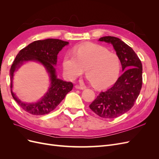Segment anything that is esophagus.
<instances>
[{
	"label": "esophagus",
	"instance_id": "esophagus-1",
	"mask_svg": "<svg viewBox=\"0 0 159 159\" xmlns=\"http://www.w3.org/2000/svg\"><path fill=\"white\" fill-rule=\"evenodd\" d=\"M75 88L76 89H84L85 88L84 87V86H81V85H75Z\"/></svg>",
	"mask_w": 159,
	"mask_h": 159
}]
</instances>
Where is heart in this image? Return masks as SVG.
<instances>
[{
    "label": "heart",
    "instance_id": "heart-1",
    "mask_svg": "<svg viewBox=\"0 0 159 159\" xmlns=\"http://www.w3.org/2000/svg\"><path fill=\"white\" fill-rule=\"evenodd\" d=\"M64 70L67 77L74 80L85 69V75L95 88H105L116 80L121 69L119 56L102 46L81 45L64 57Z\"/></svg>",
    "mask_w": 159,
    "mask_h": 159
}]
</instances>
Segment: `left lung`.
<instances>
[{"instance_id":"8db88e82","label":"left lung","mask_w":159,"mask_h":159,"mask_svg":"<svg viewBox=\"0 0 159 159\" xmlns=\"http://www.w3.org/2000/svg\"><path fill=\"white\" fill-rule=\"evenodd\" d=\"M99 40L113 45L123 73L113 86L98 95L89 108L101 117L116 118L133 107L140 93L143 84L142 64L131 48L119 38L104 36Z\"/></svg>"}]
</instances>
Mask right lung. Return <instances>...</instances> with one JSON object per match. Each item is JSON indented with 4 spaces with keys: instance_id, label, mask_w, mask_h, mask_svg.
<instances>
[{
    "instance_id": "right-lung-1",
    "label": "right lung",
    "mask_w": 159,
    "mask_h": 159,
    "mask_svg": "<svg viewBox=\"0 0 159 159\" xmlns=\"http://www.w3.org/2000/svg\"><path fill=\"white\" fill-rule=\"evenodd\" d=\"M68 44V42L58 39L36 40L18 52L11 68V94L20 107L25 111L34 115H43L54 110L65 96L72 90L74 85L57 78L54 65L57 64V57L62 48ZM36 60L40 61L45 66L51 76V88L47 93L39 102L36 104H25L18 100L11 91V81L14 71L17 69L23 61Z\"/></svg>"
}]
</instances>
